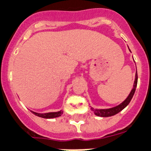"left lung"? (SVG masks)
Masks as SVG:
<instances>
[{"label":"left lung","instance_id":"obj_1","mask_svg":"<svg viewBox=\"0 0 151 151\" xmlns=\"http://www.w3.org/2000/svg\"><path fill=\"white\" fill-rule=\"evenodd\" d=\"M137 82H138V74H137V71H136L133 88H132V91H131L130 93H129V95L128 96V97H127V99H126L125 100L121 103V104L116 106V107L111 108V109H93V108H91V110L93 111V113H94L96 115L99 116V117H110V116H113L114 115V114L119 113L121 111H122L126 106H128V104L129 103L131 99H132V96H133L134 93H135V88H136V86H137Z\"/></svg>","mask_w":151,"mask_h":151}]
</instances>
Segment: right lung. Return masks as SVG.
Listing matches in <instances>:
<instances>
[{
	"mask_svg": "<svg viewBox=\"0 0 151 151\" xmlns=\"http://www.w3.org/2000/svg\"><path fill=\"white\" fill-rule=\"evenodd\" d=\"M31 112H33L35 115L38 116V117H43V118H54V117H58L61 116L63 111H58V112H49L45 113V114H39V113L34 112V111H31Z\"/></svg>",
	"mask_w": 151,
	"mask_h": 151,
	"instance_id": "right-lung-1",
	"label": "right lung"
}]
</instances>
